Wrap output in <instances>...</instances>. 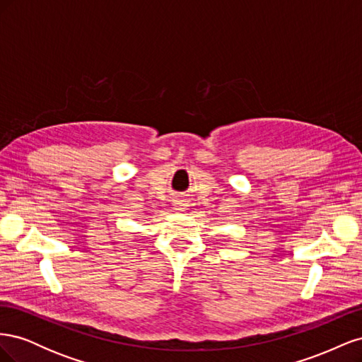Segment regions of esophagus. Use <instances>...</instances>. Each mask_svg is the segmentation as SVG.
<instances>
[{
  "mask_svg": "<svg viewBox=\"0 0 362 362\" xmlns=\"http://www.w3.org/2000/svg\"><path fill=\"white\" fill-rule=\"evenodd\" d=\"M175 210H180V211H182V210H184V205L177 204V205H175Z\"/></svg>",
  "mask_w": 362,
  "mask_h": 362,
  "instance_id": "esophagus-1",
  "label": "esophagus"
}]
</instances>
